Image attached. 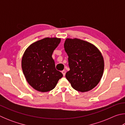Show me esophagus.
<instances>
[{"instance_id": "obj_1", "label": "esophagus", "mask_w": 125, "mask_h": 125, "mask_svg": "<svg viewBox=\"0 0 125 125\" xmlns=\"http://www.w3.org/2000/svg\"><path fill=\"white\" fill-rule=\"evenodd\" d=\"M62 74H63V76H64V77L65 75V71L63 70V71H62Z\"/></svg>"}]
</instances>
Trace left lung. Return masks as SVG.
Masks as SVG:
<instances>
[{
    "label": "left lung",
    "mask_w": 125,
    "mask_h": 125,
    "mask_svg": "<svg viewBox=\"0 0 125 125\" xmlns=\"http://www.w3.org/2000/svg\"><path fill=\"white\" fill-rule=\"evenodd\" d=\"M64 47L70 68L65 74L67 79L78 92L93 89L104 72V62L101 52L92 43L78 39H66Z\"/></svg>",
    "instance_id": "left-lung-1"
}]
</instances>
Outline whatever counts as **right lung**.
<instances>
[{
    "label": "right lung",
    "instance_id": "obj_1",
    "mask_svg": "<svg viewBox=\"0 0 125 125\" xmlns=\"http://www.w3.org/2000/svg\"><path fill=\"white\" fill-rule=\"evenodd\" d=\"M61 42L58 38H45L29 46L22 58L21 67L27 82L39 92L53 89L62 73L56 69L52 57Z\"/></svg>",
    "mask_w": 125,
    "mask_h": 125
}]
</instances>
